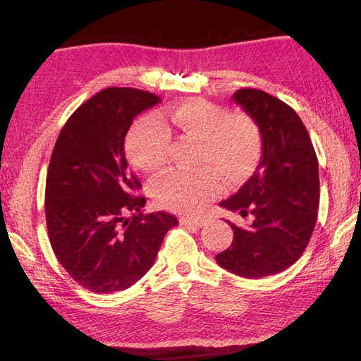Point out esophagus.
<instances>
[{"label": "esophagus", "mask_w": 361, "mask_h": 361, "mask_svg": "<svg viewBox=\"0 0 361 361\" xmlns=\"http://www.w3.org/2000/svg\"><path fill=\"white\" fill-rule=\"evenodd\" d=\"M180 223L185 226H197V228H202L205 226L204 218H180Z\"/></svg>", "instance_id": "obj_1"}]
</instances>
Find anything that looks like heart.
I'll use <instances>...</instances> for the list:
<instances>
[{"label": "heart", "instance_id": "1", "mask_svg": "<svg viewBox=\"0 0 361 361\" xmlns=\"http://www.w3.org/2000/svg\"><path fill=\"white\" fill-rule=\"evenodd\" d=\"M197 142L194 172L170 170L152 186L157 205L164 209L195 213L221 191V178L237 185L258 169L262 154V135L256 121L245 113L228 109L207 100H188L172 111L145 116L132 126L126 138V151L133 166L157 172L166 166L170 133Z\"/></svg>", "mask_w": 361, "mask_h": 361}]
</instances>
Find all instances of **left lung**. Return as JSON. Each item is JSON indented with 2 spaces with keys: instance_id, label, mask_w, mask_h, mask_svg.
<instances>
[{
  "instance_id": "obj_1",
  "label": "left lung",
  "mask_w": 361,
  "mask_h": 361,
  "mask_svg": "<svg viewBox=\"0 0 361 361\" xmlns=\"http://www.w3.org/2000/svg\"><path fill=\"white\" fill-rule=\"evenodd\" d=\"M262 135V157L253 176L221 207L253 215L248 229L231 224L234 240L216 262L235 276L259 279L301 258L319 213V161L295 109L264 90L243 87L232 95Z\"/></svg>"
}]
</instances>
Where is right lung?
<instances>
[{
  "mask_svg": "<svg viewBox=\"0 0 361 361\" xmlns=\"http://www.w3.org/2000/svg\"><path fill=\"white\" fill-rule=\"evenodd\" d=\"M159 102L146 90L108 87L70 116L54 146L46 176L49 240L71 279L94 293L138 282L178 224L166 212H140L142 183L124 152L133 118Z\"/></svg>",
  "mask_w": 361,
  "mask_h": 361,
  "instance_id": "1",
  "label": "right lung"
}]
</instances>
